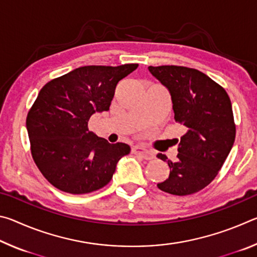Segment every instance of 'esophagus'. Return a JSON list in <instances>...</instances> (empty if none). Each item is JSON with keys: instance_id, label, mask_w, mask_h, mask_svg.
Instances as JSON below:
<instances>
[{"instance_id": "34e87169", "label": "esophagus", "mask_w": 257, "mask_h": 257, "mask_svg": "<svg viewBox=\"0 0 257 257\" xmlns=\"http://www.w3.org/2000/svg\"><path fill=\"white\" fill-rule=\"evenodd\" d=\"M133 152H134L135 154L142 156V158L145 159V160H152V159H154L153 152L149 151L147 149H145V147L136 146V147H134V149H133Z\"/></svg>"}]
</instances>
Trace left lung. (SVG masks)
Listing matches in <instances>:
<instances>
[{"label":"left lung","mask_w":257,"mask_h":257,"mask_svg":"<svg viewBox=\"0 0 257 257\" xmlns=\"http://www.w3.org/2000/svg\"><path fill=\"white\" fill-rule=\"evenodd\" d=\"M149 70L169 89L176 122L186 132L177 141V161H167L170 175L158 187L177 196L195 194L211 184L232 149L231 102L223 87L196 69L151 66ZM158 158L168 159L161 153Z\"/></svg>","instance_id":"1"}]
</instances>
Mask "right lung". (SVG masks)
I'll return each instance as SVG.
<instances>
[{
	"label": "right lung",
	"instance_id": "obj_1",
	"mask_svg": "<svg viewBox=\"0 0 257 257\" xmlns=\"http://www.w3.org/2000/svg\"><path fill=\"white\" fill-rule=\"evenodd\" d=\"M137 63L86 66L51 80L38 93L26 120L33 159L55 188L88 194L112 179L118 161L130 153L88 130L94 113L107 111L116 84Z\"/></svg>",
	"mask_w": 257,
	"mask_h": 257
}]
</instances>
